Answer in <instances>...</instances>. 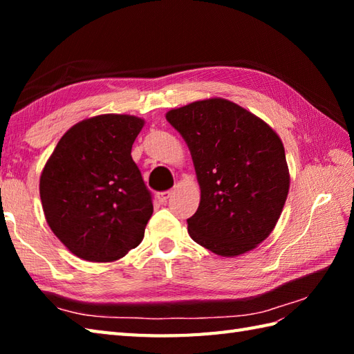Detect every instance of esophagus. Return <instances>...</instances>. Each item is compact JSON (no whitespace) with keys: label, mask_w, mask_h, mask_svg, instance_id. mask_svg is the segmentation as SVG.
<instances>
[{"label":"esophagus","mask_w":354,"mask_h":354,"mask_svg":"<svg viewBox=\"0 0 354 354\" xmlns=\"http://www.w3.org/2000/svg\"><path fill=\"white\" fill-rule=\"evenodd\" d=\"M170 196H171V192H161V193L156 194V199H158V202H160V204H165Z\"/></svg>","instance_id":"obj_1"}]
</instances>
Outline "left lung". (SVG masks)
Masks as SVG:
<instances>
[{
    "mask_svg": "<svg viewBox=\"0 0 354 354\" xmlns=\"http://www.w3.org/2000/svg\"><path fill=\"white\" fill-rule=\"evenodd\" d=\"M167 122L190 149L201 187L189 234L222 257L254 250L272 232L289 193V169L277 132L227 99L170 109Z\"/></svg>",
    "mask_w": 354,
    "mask_h": 354,
    "instance_id": "8db88e82",
    "label": "left lung"
}]
</instances>
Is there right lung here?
<instances>
[{
	"mask_svg": "<svg viewBox=\"0 0 354 354\" xmlns=\"http://www.w3.org/2000/svg\"><path fill=\"white\" fill-rule=\"evenodd\" d=\"M142 126L145 120L126 114L82 120L64 133L44 165L45 219L79 259L115 261L145 237L152 196L131 156Z\"/></svg>",
	"mask_w": 354,
	"mask_h": 354,
	"instance_id": "right-lung-1",
	"label": "right lung"
}]
</instances>
